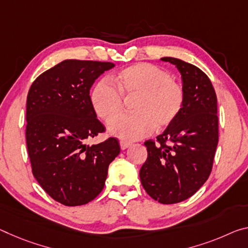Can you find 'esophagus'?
I'll return each mask as SVG.
<instances>
[{
  "label": "esophagus",
  "instance_id": "esophagus-1",
  "mask_svg": "<svg viewBox=\"0 0 248 248\" xmlns=\"http://www.w3.org/2000/svg\"><path fill=\"white\" fill-rule=\"evenodd\" d=\"M131 145L130 142H128V141H120V148L121 150H125V149L129 148Z\"/></svg>",
  "mask_w": 248,
  "mask_h": 248
}]
</instances>
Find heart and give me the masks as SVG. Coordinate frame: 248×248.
<instances>
[{"label": "heart", "mask_w": 248, "mask_h": 248, "mask_svg": "<svg viewBox=\"0 0 248 248\" xmlns=\"http://www.w3.org/2000/svg\"><path fill=\"white\" fill-rule=\"evenodd\" d=\"M118 91L101 80L92 92V105L98 117L108 121L121 112L123 97L133 98V115L120 116L108 124L112 136L133 141L148 136L153 129L163 130L179 117L184 103L183 89L166 70L148 62L121 69L111 77Z\"/></svg>", "instance_id": "obj_1"}]
</instances>
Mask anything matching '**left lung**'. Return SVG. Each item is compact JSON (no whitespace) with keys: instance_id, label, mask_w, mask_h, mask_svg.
I'll list each match as a JSON object with an SVG mask.
<instances>
[{"instance_id":"left-lung-1","label":"left lung","mask_w":248,"mask_h":248,"mask_svg":"<svg viewBox=\"0 0 248 248\" xmlns=\"http://www.w3.org/2000/svg\"><path fill=\"white\" fill-rule=\"evenodd\" d=\"M181 74L184 103L173 124L148 140V158L140 169L141 184L162 204L182 202L209 179L218 143L217 99L209 77L179 58L163 57Z\"/></svg>"}]
</instances>
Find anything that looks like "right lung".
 Here are the masks:
<instances>
[{"label":"right lung","mask_w":248,"mask_h":248,"mask_svg":"<svg viewBox=\"0 0 248 248\" xmlns=\"http://www.w3.org/2000/svg\"><path fill=\"white\" fill-rule=\"evenodd\" d=\"M112 62L66 60L35 79L26 100V145L32 172L47 194L64 205L93 201L109 164L120 153L116 138L89 145L105 130L89 93Z\"/></svg>","instance_id":"add662e5"}]
</instances>
